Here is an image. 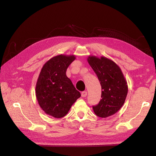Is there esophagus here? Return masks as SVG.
<instances>
[{
  "mask_svg": "<svg viewBox=\"0 0 156 156\" xmlns=\"http://www.w3.org/2000/svg\"><path fill=\"white\" fill-rule=\"evenodd\" d=\"M87 94H88V93H87V91H83V92H82V93H81V96L83 97V98H84V97H86V96H87Z\"/></svg>",
  "mask_w": 156,
  "mask_h": 156,
  "instance_id": "esophagus-1",
  "label": "esophagus"
}]
</instances>
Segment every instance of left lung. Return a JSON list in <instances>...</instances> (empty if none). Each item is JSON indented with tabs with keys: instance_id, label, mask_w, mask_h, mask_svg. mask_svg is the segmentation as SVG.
<instances>
[{
	"instance_id": "left-lung-1",
	"label": "left lung",
	"mask_w": 156,
	"mask_h": 156,
	"mask_svg": "<svg viewBox=\"0 0 156 156\" xmlns=\"http://www.w3.org/2000/svg\"><path fill=\"white\" fill-rule=\"evenodd\" d=\"M87 61L101 86V100L92 107L94 113L101 118L115 115L123 106L128 91L123 73L114 61L105 56L90 55Z\"/></svg>"
}]
</instances>
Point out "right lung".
<instances>
[{"instance_id": "1", "label": "right lung", "mask_w": 156, "mask_h": 156, "mask_svg": "<svg viewBox=\"0 0 156 156\" xmlns=\"http://www.w3.org/2000/svg\"><path fill=\"white\" fill-rule=\"evenodd\" d=\"M75 58L74 55L53 56L44 64L37 80V103L45 114L56 119L66 115L71 107L81 97L66 75L67 68Z\"/></svg>"}]
</instances>
